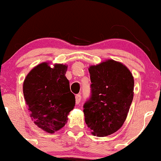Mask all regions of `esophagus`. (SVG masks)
<instances>
[{
	"mask_svg": "<svg viewBox=\"0 0 161 161\" xmlns=\"http://www.w3.org/2000/svg\"><path fill=\"white\" fill-rule=\"evenodd\" d=\"M80 99H81V96L80 94H77V95H76V96H75V103H76V104L80 103Z\"/></svg>",
	"mask_w": 161,
	"mask_h": 161,
	"instance_id": "obj_1",
	"label": "esophagus"
}]
</instances>
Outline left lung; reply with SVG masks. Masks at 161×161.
I'll list each match as a JSON object with an SVG mask.
<instances>
[{
	"mask_svg": "<svg viewBox=\"0 0 161 161\" xmlns=\"http://www.w3.org/2000/svg\"><path fill=\"white\" fill-rule=\"evenodd\" d=\"M88 69L92 96L84 105L85 122L93 136H107L125 122L133 99V76L126 65L113 59Z\"/></svg>",
	"mask_w": 161,
	"mask_h": 161,
	"instance_id": "obj_1",
	"label": "left lung"
}]
</instances>
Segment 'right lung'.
Wrapping results in <instances>:
<instances>
[{"label": "right lung", "mask_w": 161, "mask_h": 161, "mask_svg": "<svg viewBox=\"0 0 161 161\" xmlns=\"http://www.w3.org/2000/svg\"><path fill=\"white\" fill-rule=\"evenodd\" d=\"M68 65L44 62L34 67L23 82V94L31 120L49 133L62 129L75 105L65 77Z\"/></svg>", "instance_id": "add662e5"}]
</instances>
